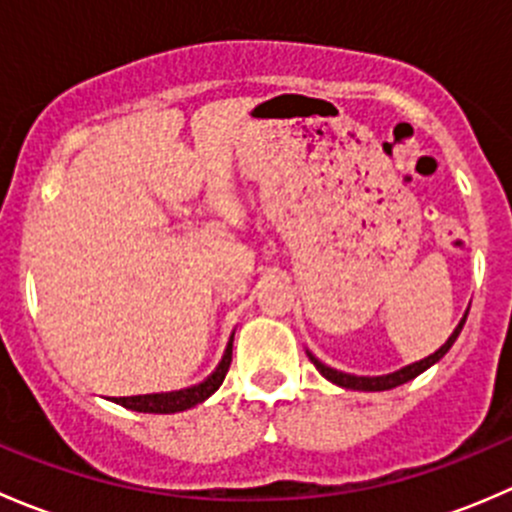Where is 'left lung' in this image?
I'll list each match as a JSON object with an SVG mask.
<instances>
[{"label": "left lung", "instance_id": "left-lung-1", "mask_svg": "<svg viewBox=\"0 0 512 512\" xmlns=\"http://www.w3.org/2000/svg\"><path fill=\"white\" fill-rule=\"evenodd\" d=\"M466 317H468V312L463 314V319H461V322H458V327L453 329V334H451V337H448V342L443 344V347L438 349V352H433L431 356H426V359L414 361V364L404 366V369L394 371V374H386V376H354V374H344V371H337V369H332V366L322 364V361H319L312 352H307V356H309V361H312V364L317 366V371L324 376V379H329V381H332V384L342 386V389L389 391V389H396V386L406 384V381L416 379V376L423 374V371H426L428 366H433V364H436V361H441L443 356H446L448 349L453 347V342H456V339H458V334H461L463 324H466Z\"/></svg>", "mask_w": 512, "mask_h": 512}]
</instances>
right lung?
<instances>
[{
	"instance_id": "add662e5",
	"label": "right lung",
	"mask_w": 512,
	"mask_h": 512,
	"mask_svg": "<svg viewBox=\"0 0 512 512\" xmlns=\"http://www.w3.org/2000/svg\"><path fill=\"white\" fill-rule=\"evenodd\" d=\"M235 337V332H232ZM232 337L227 342L223 359L220 364L215 366L213 374L208 376L205 381L200 384L188 386V389H180V391H168V394H143V396H113V404H121L131 411H141V414H178V411L185 409H193V406L203 404L205 399L215 394L220 389V384L225 381L227 369H230V361H232Z\"/></svg>"
}]
</instances>
